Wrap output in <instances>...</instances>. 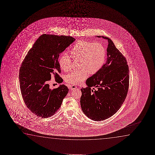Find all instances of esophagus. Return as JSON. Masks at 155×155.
Here are the masks:
<instances>
[{
  "label": "esophagus",
  "mask_w": 155,
  "mask_h": 155,
  "mask_svg": "<svg viewBox=\"0 0 155 155\" xmlns=\"http://www.w3.org/2000/svg\"><path fill=\"white\" fill-rule=\"evenodd\" d=\"M69 88L70 89L73 90V89H76V88H77V87L76 86H74V85H69Z\"/></svg>",
  "instance_id": "1"
}]
</instances>
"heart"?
I'll return each instance as SVG.
<instances>
[{
    "label": "heart",
    "instance_id": "obj_1",
    "mask_svg": "<svg viewBox=\"0 0 155 155\" xmlns=\"http://www.w3.org/2000/svg\"><path fill=\"white\" fill-rule=\"evenodd\" d=\"M70 53L74 59L81 60V69L73 71L64 77L67 83L72 85L81 84L87 78L88 73L93 74L98 72L104 66L106 59V49L99 42L79 41L73 45ZM71 62L67 53H63L58 59L60 67L65 72L70 70Z\"/></svg>",
    "mask_w": 155,
    "mask_h": 155
}]
</instances>
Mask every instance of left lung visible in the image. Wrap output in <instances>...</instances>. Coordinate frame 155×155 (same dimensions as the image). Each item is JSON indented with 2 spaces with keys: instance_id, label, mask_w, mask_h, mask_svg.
<instances>
[{
  "instance_id": "8db88e82",
  "label": "left lung",
  "mask_w": 155,
  "mask_h": 155,
  "mask_svg": "<svg viewBox=\"0 0 155 155\" xmlns=\"http://www.w3.org/2000/svg\"><path fill=\"white\" fill-rule=\"evenodd\" d=\"M108 41L107 60L98 72L87 79V87L81 89V105L83 112L95 121L108 119L121 107L127 95L129 69L124 55L110 38L97 36ZM97 88L91 90V87Z\"/></svg>"
}]
</instances>
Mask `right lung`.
Masks as SVG:
<instances>
[{
	"mask_svg": "<svg viewBox=\"0 0 155 155\" xmlns=\"http://www.w3.org/2000/svg\"><path fill=\"white\" fill-rule=\"evenodd\" d=\"M74 40L71 36L43 34L22 62L19 72L21 96L27 107L38 117L47 118L54 114L68 94L66 85L51 89L49 81L52 76L58 83L63 81L59 75L58 58Z\"/></svg>",
	"mask_w": 155,
	"mask_h": 155,
	"instance_id": "obj_1",
	"label": "right lung"
}]
</instances>
